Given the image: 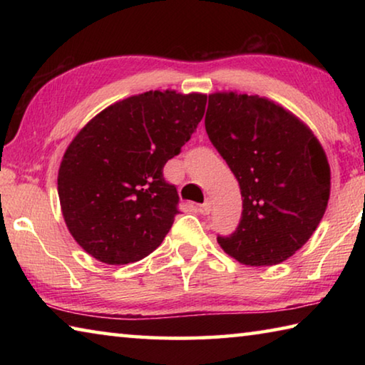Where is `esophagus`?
I'll list each match as a JSON object with an SVG mask.
<instances>
[{
	"label": "esophagus",
	"instance_id": "1",
	"mask_svg": "<svg viewBox=\"0 0 365 365\" xmlns=\"http://www.w3.org/2000/svg\"><path fill=\"white\" fill-rule=\"evenodd\" d=\"M211 201H205V202H202V205H200V206H197V211H200L201 214H209V212H211Z\"/></svg>",
	"mask_w": 365,
	"mask_h": 365
}]
</instances>
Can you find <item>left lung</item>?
Wrapping results in <instances>:
<instances>
[{
  "mask_svg": "<svg viewBox=\"0 0 365 365\" xmlns=\"http://www.w3.org/2000/svg\"><path fill=\"white\" fill-rule=\"evenodd\" d=\"M207 137L240 183L242 220L217 237L246 265H275L304 246L330 197V165L304 122L257 95H209Z\"/></svg>",
  "mask_w": 365,
  "mask_h": 365,
  "instance_id": "1",
  "label": "left lung"
}]
</instances>
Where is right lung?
I'll use <instances>...</instances> for the list:
<instances>
[{
  "instance_id": "right-lung-1",
  "label": "right lung",
  "mask_w": 365,
  "mask_h": 365,
  "mask_svg": "<svg viewBox=\"0 0 365 365\" xmlns=\"http://www.w3.org/2000/svg\"><path fill=\"white\" fill-rule=\"evenodd\" d=\"M207 96L146 91L103 109L71 141L58 195L73 240L100 262H137L158 248L178 214L165 163L205 115Z\"/></svg>"
}]
</instances>
